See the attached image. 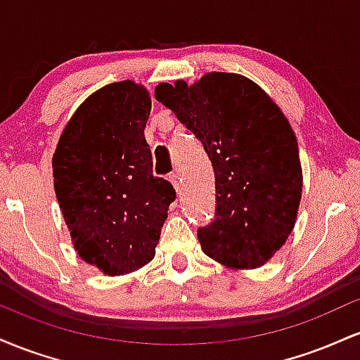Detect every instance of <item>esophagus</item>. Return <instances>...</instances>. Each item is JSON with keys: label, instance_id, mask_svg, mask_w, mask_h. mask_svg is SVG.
Returning a JSON list of instances; mask_svg holds the SVG:
<instances>
[{"label": "esophagus", "instance_id": "obj_1", "mask_svg": "<svg viewBox=\"0 0 360 360\" xmlns=\"http://www.w3.org/2000/svg\"><path fill=\"white\" fill-rule=\"evenodd\" d=\"M169 181H171L172 186H174L176 191L179 193V189H181V176H179V172H171V174H169Z\"/></svg>", "mask_w": 360, "mask_h": 360}]
</instances>
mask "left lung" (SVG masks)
<instances>
[{
    "instance_id": "left-lung-1",
    "label": "left lung",
    "mask_w": 360,
    "mask_h": 360,
    "mask_svg": "<svg viewBox=\"0 0 360 360\" xmlns=\"http://www.w3.org/2000/svg\"><path fill=\"white\" fill-rule=\"evenodd\" d=\"M155 100L201 140L213 164L217 214L198 230L201 249L230 269L264 266L295 229L303 189L288 118L259 84L233 72L160 82Z\"/></svg>"
}]
</instances>
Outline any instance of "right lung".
Listing matches in <instances>:
<instances>
[{
	"instance_id": "add662e5",
	"label": "right lung",
	"mask_w": 360,
	"mask_h": 360,
	"mask_svg": "<svg viewBox=\"0 0 360 360\" xmlns=\"http://www.w3.org/2000/svg\"><path fill=\"white\" fill-rule=\"evenodd\" d=\"M152 101L127 79L94 91L74 111L52 157L53 189L74 249L108 276L150 262L176 191L152 174L143 135Z\"/></svg>"
}]
</instances>
